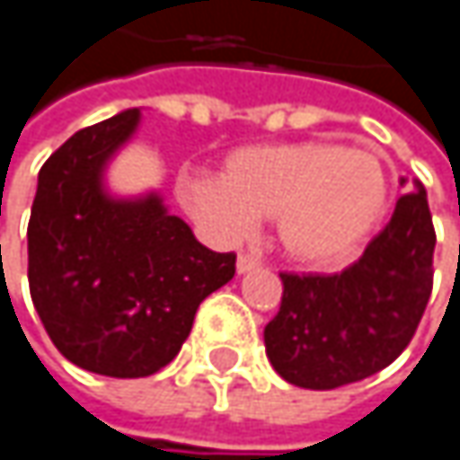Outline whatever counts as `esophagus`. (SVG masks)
Listing matches in <instances>:
<instances>
[{"label":"esophagus","mask_w":460,"mask_h":460,"mask_svg":"<svg viewBox=\"0 0 460 460\" xmlns=\"http://www.w3.org/2000/svg\"><path fill=\"white\" fill-rule=\"evenodd\" d=\"M258 263H261V261H258L252 252H239V258H236V271H239V274H247V271H252Z\"/></svg>","instance_id":"34e87169"}]
</instances>
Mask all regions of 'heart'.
<instances>
[{
	"instance_id": "1",
	"label": "heart",
	"mask_w": 460,
	"mask_h": 460,
	"mask_svg": "<svg viewBox=\"0 0 460 460\" xmlns=\"http://www.w3.org/2000/svg\"><path fill=\"white\" fill-rule=\"evenodd\" d=\"M183 208L224 239L274 218L285 255L304 266L349 261L389 208V170L376 151L332 140L242 146L221 175H183Z\"/></svg>"
}]
</instances>
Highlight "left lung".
<instances>
[{
    "label": "left lung",
    "mask_w": 460,
    "mask_h": 460,
    "mask_svg": "<svg viewBox=\"0 0 460 460\" xmlns=\"http://www.w3.org/2000/svg\"><path fill=\"white\" fill-rule=\"evenodd\" d=\"M429 199L415 181L359 261L338 274H279L282 304L263 343L301 389H338L392 365L415 335L434 277Z\"/></svg>",
    "instance_id": "8db88e82"
}]
</instances>
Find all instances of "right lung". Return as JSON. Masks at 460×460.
Listing matches in <instances>:
<instances>
[{"label":"right lung","mask_w":460,"mask_h":460,"mask_svg":"<svg viewBox=\"0 0 460 460\" xmlns=\"http://www.w3.org/2000/svg\"><path fill=\"white\" fill-rule=\"evenodd\" d=\"M138 122L128 109L66 140L40 170L29 221V288L49 341L109 378L172 362L199 304L236 271V255L199 244L159 194L106 191L103 170Z\"/></svg>","instance_id":"right-lung-1"}]
</instances>
